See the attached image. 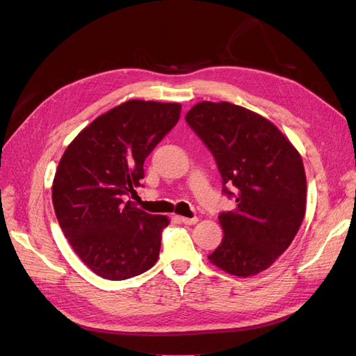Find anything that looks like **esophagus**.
I'll return each instance as SVG.
<instances>
[{
    "mask_svg": "<svg viewBox=\"0 0 356 356\" xmlns=\"http://www.w3.org/2000/svg\"><path fill=\"white\" fill-rule=\"evenodd\" d=\"M179 221L182 222V224H187V225H193V224H196L197 221H199V218L197 217H195V218H187V217H179Z\"/></svg>",
    "mask_w": 356,
    "mask_h": 356,
    "instance_id": "esophagus-1",
    "label": "esophagus"
}]
</instances>
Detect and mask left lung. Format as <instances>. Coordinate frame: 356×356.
I'll list each match as a JSON object with an SVG mask.
<instances>
[{"instance_id":"1","label":"left lung","mask_w":356,"mask_h":356,"mask_svg":"<svg viewBox=\"0 0 356 356\" xmlns=\"http://www.w3.org/2000/svg\"><path fill=\"white\" fill-rule=\"evenodd\" d=\"M186 120L217 160L222 184L236 187V208L218 217L224 238L208 260L239 277L266 270L288 250L305 218L300 153L270 120L241 105L197 102Z\"/></svg>"}]
</instances>
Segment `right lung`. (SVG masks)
<instances>
[{
	"instance_id": "obj_1",
	"label": "right lung",
	"mask_w": 356,
	"mask_h": 356,
	"mask_svg": "<svg viewBox=\"0 0 356 356\" xmlns=\"http://www.w3.org/2000/svg\"><path fill=\"white\" fill-rule=\"evenodd\" d=\"M181 104L132 99L96 117L63 153L51 186L60 229L92 272L124 281L152 268L166 215L124 196L144 178V160L178 122Z\"/></svg>"
}]
</instances>
